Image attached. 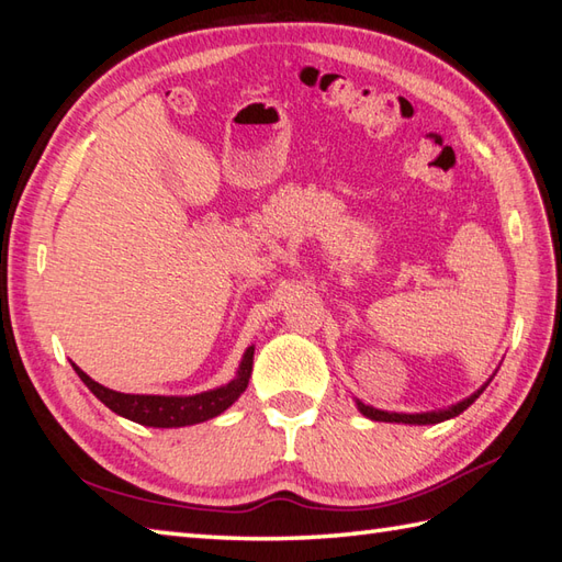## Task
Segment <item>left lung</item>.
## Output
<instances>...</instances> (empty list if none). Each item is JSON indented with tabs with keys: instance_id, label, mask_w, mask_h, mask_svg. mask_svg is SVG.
<instances>
[{
	"instance_id": "obj_1",
	"label": "left lung",
	"mask_w": 562,
	"mask_h": 562,
	"mask_svg": "<svg viewBox=\"0 0 562 562\" xmlns=\"http://www.w3.org/2000/svg\"><path fill=\"white\" fill-rule=\"evenodd\" d=\"M485 389V386H483ZM483 389L479 393H473L471 398H465L457 405H451L449 411H439V413H415V415H405V413H386V411H376V408H369V405L357 401V408L362 411V415L372 417V420H381V423H405V425H435L441 420H449V417H457L459 413H463L469 405L481 396Z\"/></svg>"
}]
</instances>
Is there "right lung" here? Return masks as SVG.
I'll list each match as a JSON object with an SVG mask.
<instances>
[{"instance_id": "1", "label": "right lung", "mask_w": 562, "mask_h": 562, "mask_svg": "<svg viewBox=\"0 0 562 562\" xmlns=\"http://www.w3.org/2000/svg\"><path fill=\"white\" fill-rule=\"evenodd\" d=\"M250 369H254V348L246 350L234 381L214 391L198 393V396H135V393H121L101 386L99 381L83 374L79 367H75V372L79 374L83 384L91 389L93 396L109 405L113 413L127 417V420L147 427H186L205 423L210 417L229 408V405L246 391Z\"/></svg>"}]
</instances>
